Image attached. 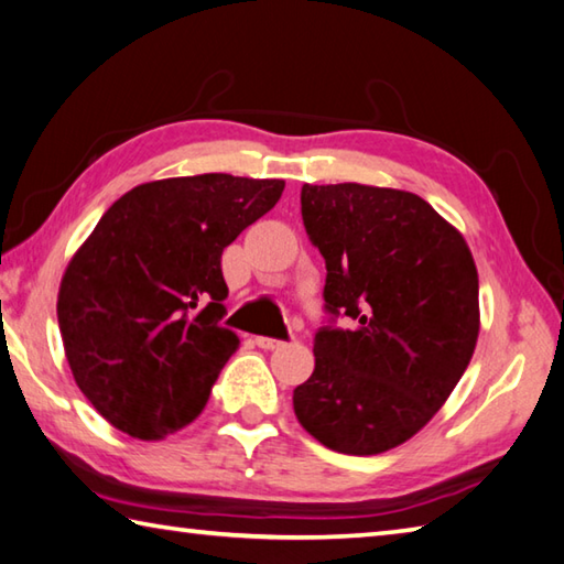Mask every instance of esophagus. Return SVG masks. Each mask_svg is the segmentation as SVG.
<instances>
[{
    "mask_svg": "<svg viewBox=\"0 0 564 564\" xmlns=\"http://www.w3.org/2000/svg\"><path fill=\"white\" fill-rule=\"evenodd\" d=\"M257 345L261 347V349H281L285 341H281V339H273V337H257Z\"/></svg>",
    "mask_w": 564,
    "mask_h": 564,
    "instance_id": "obj_1",
    "label": "esophagus"
}]
</instances>
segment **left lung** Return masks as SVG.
<instances>
[{
	"label": "left lung",
	"instance_id": "obj_1",
	"mask_svg": "<svg viewBox=\"0 0 564 564\" xmlns=\"http://www.w3.org/2000/svg\"><path fill=\"white\" fill-rule=\"evenodd\" d=\"M301 213L325 259L329 325L293 411L325 447L379 455L427 425L469 367L477 267L465 237L413 193L305 183ZM339 314L356 327L335 328Z\"/></svg>",
	"mask_w": 564,
	"mask_h": 564
}]
</instances>
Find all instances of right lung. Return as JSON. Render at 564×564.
Wrapping results in <instances>:
<instances>
[{"label": "right lung", "mask_w": 564, "mask_h": 564, "mask_svg": "<svg viewBox=\"0 0 564 564\" xmlns=\"http://www.w3.org/2000/svg\"><path fill=\"white\" fill-rule=\"evenodd\" d=\"M285 183L203 173L137 185L75 251L58 325L75 383L121 433L161 440L193 423L239 337L223 325V251Z\"/></svg>", "instance_id": "1"}]
</instances>
